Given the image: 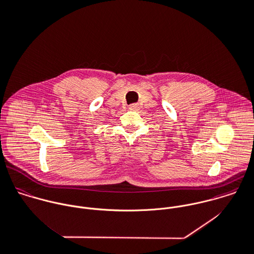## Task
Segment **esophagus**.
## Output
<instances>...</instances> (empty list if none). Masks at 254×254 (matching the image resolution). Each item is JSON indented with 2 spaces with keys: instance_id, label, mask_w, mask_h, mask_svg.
<instances>
[{
  "instance_id": "obj_1",
  "label": "esophagus",
  "mask_w": 254,
  "mask_h": 254,
  "mask_svg": "<svg viewBox=\"0 0 254 254\" xmlns=\"http://www.w3.org/2000/svg\"><path fill=\"white\" fill-rule=\"evenodd\" d=\"M139 106H138V104H131V105H129V109L130 110H135V109H137Z\"/></svg>"
}]
</instances>
